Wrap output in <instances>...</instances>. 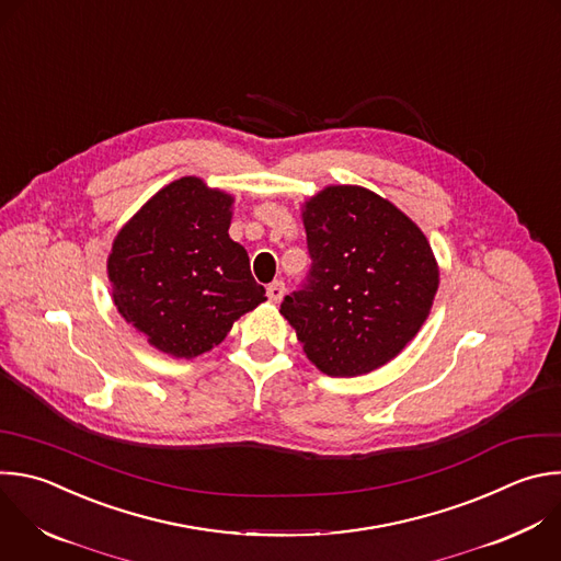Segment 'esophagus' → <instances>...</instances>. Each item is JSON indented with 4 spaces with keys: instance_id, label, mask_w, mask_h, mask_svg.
Masks as SVG:
<instances>
[{
    "instance_id": "esophagus-1",
    "label": "esophagus",
    "mask_w": 561,
    "mask_h": 561,
    "mask_svg": "<svg viewBox=\"0 0 561 561\" xmlns=\"http://www.w3.org/2000/svg\"><path fill=\"white\" fill-rule=\"evenodd\" d=\"M266 295H268V299H271L273 304H279V301L284 299V295H286L284 282H273V284L266 288Z\"/></svg>"
}]
</instances>
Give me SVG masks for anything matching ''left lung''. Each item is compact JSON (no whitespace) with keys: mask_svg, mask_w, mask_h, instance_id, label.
<instances>
[{"mask_svg":"<svg viewBox=\"0 0 561 561\" xmlns=\"http://www.w3.org/2000/svg\"><path fill=\"white\" fill-rule=\"evenodd\" d=\"M301 218L312 264L279 312L323 375H367L425 323L438 290L432 247L401 209L354 184L325 186Z\"/></svg>","mask_w":561,"mask_h":561,"instance_id":"1","label":"left lung"}]
</instances>
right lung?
<instances>
[{"label":"right lung","mask_w":561,"mask_h":561,"mask_svg":"<svg viewBox=\"0 0 561 561\" xmlns=\"http://www.w3.org/2000/svg\"><path fill=\"white\" fill-rule=\"evenodd\" d=\"M233 196L184 175L147 201L107 257L121 317L149 345L194 358L222 343L236 319L266 301L249 253L229 238Z\"/></svg>","instance_id":"1"}]
</instances>
